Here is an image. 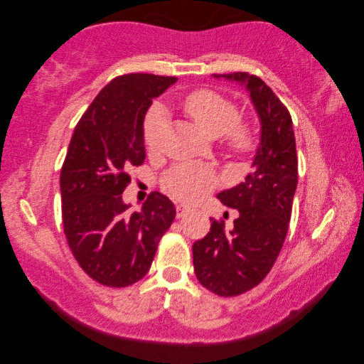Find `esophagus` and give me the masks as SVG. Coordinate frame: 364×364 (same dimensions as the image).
Listing matches in <instances>:
<instances>
[{
    "instance_id": "obj_1",
    "label": "esophagus",
    "mask_w": 364,
    "mask_h": 364,
    "mask_svg": "<svg viewBox=\"0 0 364 364\" xmlns=\"http://www.w3.org/2000/svg\"><path fill=\"white\" fill-rule=\"evenodd\" d=\"M194 210H192L191 206H188V205H176V218H184V215L186 214H189V213H192Z\"/></svg>"
}]
</instances>
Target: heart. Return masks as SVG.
<instances>
[{
  "label": "heart",
  "instance_id": "heart-1",
  "mask_svg": "<svg viewBox=\"0 0 364 364\" xmlns=\"http://www.w3.org/2000/svg\"><path fill=\"white\" fill-rule=\"evenodd\" d=\"M183 111L194 125L208 137L222 136L227 150L242 156L257 144V129L253 122L239 117L237 105L218 92L200 89L184 98ZM166 128V115L161 107H153L146 114L142 137L146 150L156 151ZM164 188L181 202L194 203L219 184V176L211 167L183 162L176 164L162 178Z\"/></svg>",
  "mask_w": 364,
  "mask_h": 364
}]
</instances>
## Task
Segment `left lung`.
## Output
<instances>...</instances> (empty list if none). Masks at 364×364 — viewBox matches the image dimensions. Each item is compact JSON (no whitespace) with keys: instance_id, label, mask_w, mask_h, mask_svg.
<instances>
[{"instance_id":"8db88e82","label":"left lung","mask_w":364,"mask_h":364,"mask_svg":"<svg viewBox=\"0 0 364 364\" xmlns=\"http://www.w3.org/2000/svg\"><path fill=\"white\" fill-rule=\"evenodd\" d=\"M245 84L261 119V142L253 170L218 198L235 208L233 230L211 219V231L192 245L198 282L220 297H235L259 284L280 253L297 188V151L292 119L261 78L245 72L214 75Z\"/></svg>"}]
</instances>
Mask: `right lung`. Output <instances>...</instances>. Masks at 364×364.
<instances>
[{
  "mask_svg": "<svg viewBox=\"0 0 364 364\" xmlns=\"http://www.w3.org/2000/svg\"><path fill=\"white\" fill-rule=\"evenodd\" d=\"M175 76L128 73L114 78L75 127L60 168L63 223L75 259L90 278L125 288L145 277L176 215L154 191L139 213L122 202L129 168L145 159V112Z\"/></svg>",
  "mask_w": 364,
  "mask_h": 364,
  "instance_id": "obj_1",
  "label": "right lung"
}]
</instances>
